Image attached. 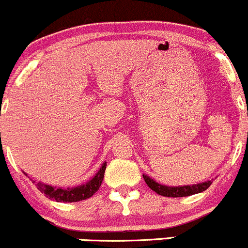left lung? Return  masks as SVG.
I'll list each match as a JSON object with an SVG mask.
<instances>
[{"instance_id":"obj_1","label":"left lung","mask_w":248,"mask_h":248,"mask_svg":"<svg viewBox=\"0 0 248 248\" xmlns=\"http://www.w3.org/2000/svg\"><path fill=\"white\" fill-rule=\"evenodd\" d=\"M143 179H144L147 185L152 188L153 191L160 196H165V197H187V196L196 195L205 191L209 186L211 185V181H205V183L195 184V185H184V186H166L161 184L156 183L154 179H152L148 175L143 174Z\"/></svg>"}]
</instances>
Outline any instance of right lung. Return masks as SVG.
I'll return each mask as SVG.
<instances>
[{
  "label": "right lung",
  "mask_w": 248,
  "mask_h": 248,
  "mask_svg": "<svg viewBox=\"0 0 248 248\" xmlns=\"http://www.w3.org/2000/svg\"><path fill=\"white\" fill-rule=\"evenodd\" d=\"M105 170L106 162H104V165L101 166L100 170H98V173H96L88 183L82 184V185L76 186V187L73 188L56 187V186L46 185V184L43 183L35 184V186H37V188L40 192L44 193V195L50 198V200H53L56 202H67V203L80 202L92 197V196L99 190V187L101 186V183H103ZM25 174H26V173H25ZM33 183H34V181H33Z\"/></svg>",
  "instance_id": "1"
}]
</instances>
